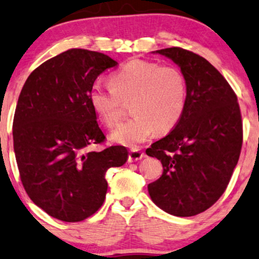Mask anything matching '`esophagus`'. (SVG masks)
I'll return each mask as SVG.
<instances>
[{"instance_id": "34e87169", "label": "esophagus", "mask_w": 259, "mask_h": 259, "mask_svg": "<svg viewBox=\"0 0 259 259\" xmlns=\"http://www.w3.org/2000/svg\"><path fill=\"white\" fill-rule=\"evenodd\" d=\"M144 157V153L141 149H137V148H134V149L130 150L129 153V157H127V161L129 162H134V161H139L142 160Z\"/></svg>"}]
</instances>
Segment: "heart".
<instances>
[{"label":"heart","instance_id":"1","mask_svg":"<svg viewBox=\"0 0 259 259\" xmlns=\"http://www.w3.org/2000/svg\"><path fill=\"white\" fill-rule=\"evenodd\" d=\"M111 88L95 84L90 104L105 125L118 122L123 103L130 102L133 117L115 129L111 139L124 146L146 142L155 130L168 133L180 122L187 105V81L174 66L132 60L110 78Z\"/></svg>","mask_w":259,"mask_h":259}]
</instances>
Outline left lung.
Returning a JSON list of instances; mask_svg holds the SVG:
<instances>
[{
    "instance_id": "obj_1",
    "label": "left lung",
    "mask_w": 259,
    "mask_h": 259,
    "mask_svg": "<svg viewBox=\"0 0 259 259\" xmlns=\"http://www.w3.org/2000/svg\"><path fill=\"white\" fill-rule=\"evenodd\" d=\"M156 53L180 66L187 105L174 129L146 150L163 167L148 192L169 214L196 215L214 205L229 185L242 150V113L232 88L205 58L181 47Z\"/></svg>"
}]
</instances>
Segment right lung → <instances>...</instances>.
<instances>
[{
  "instance_id": "right-lung-1",
  "label": "right lung",
  "mask_w": 259,
  "mask_h": 259,
  "mask_svg": "<svg viewBox=\"0 0 259 259\" xmlns=\"http://www.w3.org/2000/svg\"><path fill=\"white\" fill-rule=\"evenodd\" d=\"M117 63L108 55L71 48L36 67L23 85L13 122L20 179L30 200L47 214L81 222L101 208L105 173L127 160L123 146L105 141L90 104L97 77Z\"/></svg>"
}]
</instances>
